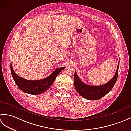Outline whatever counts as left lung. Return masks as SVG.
Masks as SVG:
<instances>
[{
    "instance_id": "1",
    "label": "left lung",
    "mask_w": 131,
    "mask_h": 131,
    "mask_svg": "<svg viewBox=\"0 0 131 131\" xmlns=\"http://www.w3.org/2000/svg\"><path fill=\"white\" fill-rule=\"evenodd\" d=\"M119 61L115 74L110 81L101 85H90L82 82L78 76L76 71L74 73V85L76 90L80 96L90 100H96L102 97L109 92L112 90L117 80Z\"/></svg>"
}]
</instances>
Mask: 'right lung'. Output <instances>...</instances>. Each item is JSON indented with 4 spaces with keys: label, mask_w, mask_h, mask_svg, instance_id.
Returning <instances> with one entry per match:
<instances>
[{
    "label": "right lung",
    "mask_w": 131,
    "mask_h": 131,
    "mask_svg": "<svg viewBox=\"0 0 131 131\" xmlns=\"http://www.w3.org/2000/svg\"><path fill=\"white\" fill-rule=\"evenodd\" d=\"M65 67L58 68L47 78L43 79L29 80L25 79L17 75L10 64V71L14 81L18 87L24 92L30 94H39L44 92L51 87L60 72Z\"/></svg>",
    "instance_id": "add662e5"
}]
</instances>
